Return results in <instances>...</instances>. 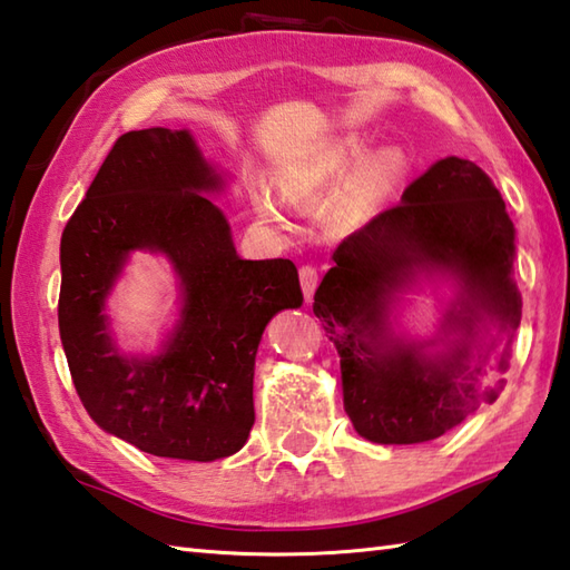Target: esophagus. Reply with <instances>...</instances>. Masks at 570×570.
Returning <instances> with one entry per match:
<instances>
[{
  "label": "esophagus",
  "mask_w": 570,
  "mask_h": 570,
  "mask_svg": "<svg viewBox=\"0 0 570 570\" xmlns=\"http://www.w3.org/2000/svg\"><path fill=\"white\" fill-rule=\"evenodd\" d=\"M320 283V271L315 265H303L299 267V285H303V293L307 299H313L315 287Z\"/></svg>",
  "instance_id": "esophagus-1"
}]
</instances>
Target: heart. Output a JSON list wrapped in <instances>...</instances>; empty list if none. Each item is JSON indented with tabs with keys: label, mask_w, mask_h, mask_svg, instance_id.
<instances>
[{
	"label": "heart",
	"mask_w": 570,
	"mask_h": 570,
	"mask_svg": "<svg viewBox=\"0 0 570 570\" xmlns=\"http://www.w3.org/2000/svg\"><path fill=\"white\" fill-rule=\"evenodd\" d=\"M364 156V146L360 141H350L342 148H337L335 154H330L327 158H320L317 164H305V166H293V168H283L277 174V188H281V196L287 203H307L322 188H327L332 180H337L342 174H347L350 168H354ZM404 168V156L396 148H386L374 164L370 166L367 174H364L362 184L357 190L352 193V198L347 200L345 213L347 216H362L364 210H370V206L377 200L382 193L390 188L396 178H400ZM248 196L257 216H261L265 223H285V206L275 198V193L267 188L261 180H253L248 186Z\"/></svg>",
	"instance_id": "1"
}]
</instances>
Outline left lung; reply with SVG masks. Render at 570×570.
<instances>
[{
  "instance_id": "obj_1",
  "label": "left lung",
  "mask_w": 570,
  "mask_h": 570,
  "mask_svg": "<svg viewBox=\"0 0 570 570\" xmlns=\"http://www.w3.org/2000/svg\"><path fill=\"white\" fill-rule=\"evenodd\" d=\"M513 223L489 176L449 156L419 176L394 208L382 210L332 253L335 267L315 293V315L335 342L345 412L377 444H419L459 426L499 400L509 350H476L484 322L513 332L521 295L513 283ZM452 274L462 293L448 314L452 341L404 343L389 330L393 293L419 274Z\"/></svg>"
}]
</instances>
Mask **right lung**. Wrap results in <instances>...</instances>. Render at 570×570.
Segmentation results:
<instances>
[{"label":"right lung","instance_id":"right-lung-1","mask_svg":"<svg viewBox=\"0 0 570 570\" xmlns=\"http://www.w3.org/2000/svg\"><path fill=\"white\" fill-rule=\"evenodd\" d=\"M223 178L188 131L116 138L61 235L59 335L86 412L146 454L216 461L248 442L263 330L303 305L293 261H243L203 196ZM164 252L181 283V320L151 358L117 352L102 303L127 255Z\"/></svg>","mask_w":570,"mask_h":570}]
</instances>
